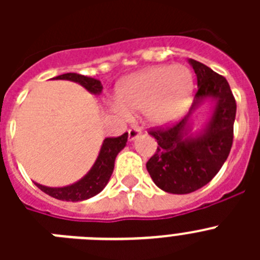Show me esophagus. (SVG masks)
I'll use <instances>...</instances> for the list:
<instances>
[{"instance_id": "esophagus-1", "label": "esophagus", "mask_w": 260, "mask_h": 260, "mask_svg": "<svg viewBox=\"0 0 260 260\" xmlns=\"http://www.w3.org/2000/svg\"><path fill=\"white\" fill-rule=\"evenodd\" d=\"M142 134L141 128L139 127H132L130 130H128V142H133L135 141L139 135Z\"/></svg>"}]
</instances>
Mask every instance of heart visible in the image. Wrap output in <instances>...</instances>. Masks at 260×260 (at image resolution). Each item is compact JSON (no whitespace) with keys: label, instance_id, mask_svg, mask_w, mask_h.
<instances>
[{"label":"heart","instance_id":"obj_1","mask_svg":"<svg viewBox=\"0 0 260 260\" xmlns=\"http://www.w3.org/2000/svg\"><path fill=\"white\" fill-rule=\"evenodd\" d=\"M194 82L185 66L160 65L126 78L117 91L118 113L144 112L147 122L165 127L182 118L192 99Z\"/></svg>","mask_w":260,"mask_h":260}]
</instances>
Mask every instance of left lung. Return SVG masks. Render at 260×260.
<instances>
[{
  "mask_svg": "<svg viewBox=\"0 0 260 260\" xmlns=\"http://www.w3.org/2000/svg\"><path fill=\"white\" fill-rule=\"evenodd\" d=\"M198 80L187 116L165 130H152L157 141L155 155L147 161V171L162 191L189 194L207 185L228 158L233 143L236 100L224 77L195 59H189ZM207 100L213 112L204 127L192 133V114Z\"/></svg>",
  "mask_w": 260,
  "mask_h": 260,
  "instance_id": "1",
  "label": "left lung"
}]
</instances>
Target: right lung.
Instances as JSON below:
<instances>
[{
  "instance_id": "right-lung-1",
  "label": "right lung",
  "mask_w": 260,
  "mask_h": 260,
  "mask_svg": "<svg viewBox=\"0 0 260 260\" xmlns=\"http://www.w3.org/2000/svg\"><path fill=\"white\" fill-rule=\"evenodd\" d=\"M53 79L75 82V83L84 87L92 95H100L103 91L100 80L95 79V78L86 77V75L77 74V73L62 74L53 78ZM126 142H127V133H125V134L118 138H105L92 168L89 169L86 176L82 177L77 182L63 186V187H49V186L40 185V183L36 182L35 185L41 191H44L45 194L50 195L53 198L59 199V201L82 202L92 198L100 191H103V189L109 182L110 176H112L114 169V160H116L119 151L125 148Z\"/></svg>"
}]
</instances>
